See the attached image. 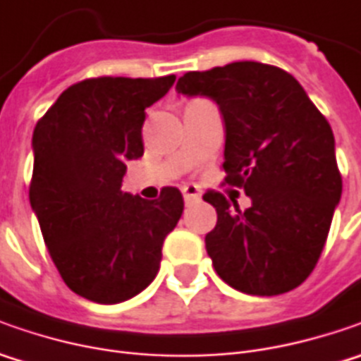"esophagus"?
I'll return each instance as SVG.
<instances>
[{"instance_id": "obj_1", "label": "esophagus", "mask_w": 361, "mask_h": 361, "mask_svg": "<svg viewBox=\"0 0 361 361\" xmlns=\"http://www.w3.org/2000/svg\"><path fill=\"white\" fill-rule=\"evenodd\" d=\"M180 190H183V197H185V201L187 202L199 201V199H201V190H199L197 185H185Z\"/></svg>"}]
</instances>
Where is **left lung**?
I'll use <instances>...</instances> for the list:
<instances>
[{
  "label": "left lung",
  "mask_w": 361,
  "mask_h": 361,
  "mask_svg": "<svg viewBox=\"0 0 361 361\" xmlns=\"http://www.w3.org/2000/svg\"><path fill=\"white\" fill-rule=\"evenodd\" d=\"M178 94L213 98L225 120V183L251 207L209 190L216 227L204 245L216 275L249 295L301 285L324 251L341 197L336 140L295 78L261 62L188 72Z\"/></svg>",
  "instance_id": "obj_1"
}]
</instances>
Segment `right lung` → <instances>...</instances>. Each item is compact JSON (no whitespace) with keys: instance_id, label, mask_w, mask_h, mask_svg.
<instances>
[{"instance_id":"add662e5","label":"right lung","mask_w":361,"mask_h":361,"mask_svg":"<svg viewBox=\"0 0 361 361\" xmlns=\"http://www.w3.org/2000/svg\"><path fill=\"white\" fill-rule=\"evenodd\" d=\"M174 80H82L35 124L30 202L54 265L80 298L120 303L159 273L183 195L164 187L157 201H145L120 187L126 162L145 154V110Z\"/></svg>"}]
</instances>
